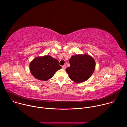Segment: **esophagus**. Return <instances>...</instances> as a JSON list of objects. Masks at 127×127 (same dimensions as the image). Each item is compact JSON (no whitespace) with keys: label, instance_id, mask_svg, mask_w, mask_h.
<instances>
[{"label":"esophagus","instance_id":"34e87169","mask_svg":"<svg viewBox=\"0 0 127 127\" xmlns=\"http://www.w3.org/2000/svg\"><path fill=\"white\" fill-rule=\"evenodd\" d=\"M66 65H63V66H62V68L63 69H66Z\"/></svg>","mask_w":127,"mask_h":127}]
</instances>
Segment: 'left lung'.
<instances>
[{"instance_id":"obj_1","label":"left lung","mask_w":127,"mask_h":127,"mask_svg":"<svg viewBox=\"0 0 127 127\" xmlns=\"http://www.w3.org/2000/svg\"><path fill=\"white\" fill-rule=\"evenodd\" d=\"M70 66L66 69L69 78L76 83L84 82L93 74L95 70V60L88 55H76L69 61Z\"/></svg>"}]
</instances>
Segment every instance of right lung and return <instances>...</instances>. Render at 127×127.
Segmentation results:
<instances>
[{
  "mask_svg": "<svg viewBox=\"0 0 127 127\" xmlns=\"http://www.w3.org/2000/svg\"><path fill=\"white\" fill-rule=\"evenodd\" d=\"M30 68L31 73L35 78L46 81L52 78L61 66L57 59L47 55L34 59L31 62Z\"/></svg>",
  "mask_w": 127,
  "mask_h": 127,
  "instance_id": "right-lung-1",
  "label": "right lung"
}]
</instances>
